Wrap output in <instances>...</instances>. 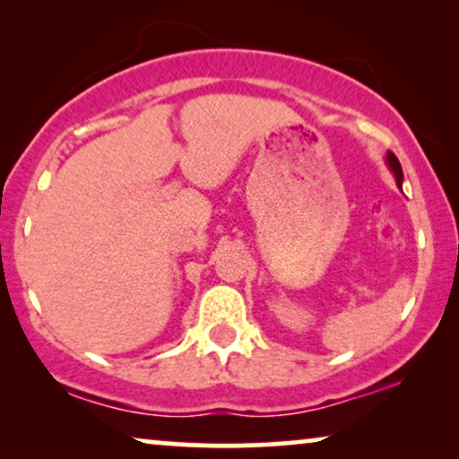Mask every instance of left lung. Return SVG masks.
<instances>
[{
	"label": "left lung",
	"instance_id": "left-lung-1",
	"mask_svg": "<svg viewBox=\"0 0 459 459\" xmlns=\"http://www.w3.org/2000/svg\"><path fill=\"white\" fill-rule=\"evenodd\" d=\"M386 167L391 169V173L394 175V179H397V186L401 187V184H403V169H401L399 159L393 152H386Z\"/></svg>",
	"mask_w": 459,
	"mask_h": 459
}]
</instances>
